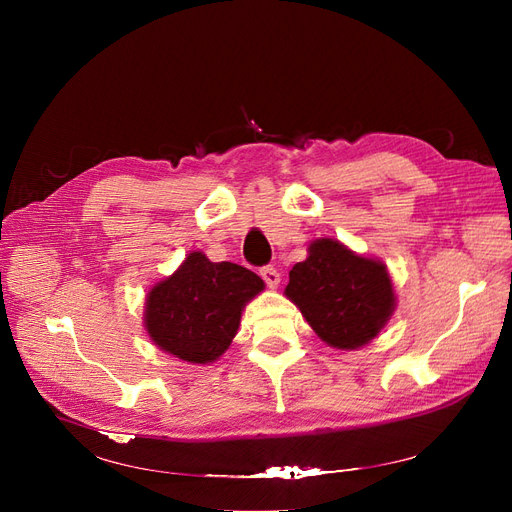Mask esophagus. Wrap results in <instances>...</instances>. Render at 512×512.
Segmentation results:
<instances>
[{"label": "esophagus", "mask_w": 512, "mask_h": 512, "mask_svg": "<svg viewBox=\"0 0 512 512\" xmlns=\"http://www.w3.org/2000/svg\"><path fill=\"white\" fill-rule=\"evenodd\" d=\"M260 275H262V280H265L267 282V286L269 288H277V286H280V273H277V269L275 267H262L260 269Z\"/></svg>", "instance_id": "obj_1"}]
</instances>
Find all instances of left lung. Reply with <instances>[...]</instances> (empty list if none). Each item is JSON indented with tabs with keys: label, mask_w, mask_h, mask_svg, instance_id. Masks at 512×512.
Segmentation results:
<instances>
[{
	"label": "left lung",
	"mask_w": 512,
	"mask_h": 512,
	"mask_svg": "<svg viewBox=\"0 0 512 512\" xmlns=\"http://www.w3.org/2000/svg\"><path fill=\"white\" fill-rule=\"evenodd\" d=\"M284 294L322 342L339 350L369 344L395 312L393 282L382 262L333 239L309 243Z\"/></svg>",
	"instance_id": "8db88e82"
}]
</instances>
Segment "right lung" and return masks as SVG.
<instances>
[{"instance_id":"right-lung-1","label":"right lung","mask_w":512,"mask_h":512,"mask_svg":"<svg viewBox=\"0 0 512 512\" xmlns=\"http://www.w3.org/2000/svg\"><path fill=\"white\" fill-rule=\"evenodd\" d=\"M265 290L260 277L235 262L192 252L147 294L145 329L160 350L188 363H213L237 335L247 301Z\"/></svg>"}]
</instances>
